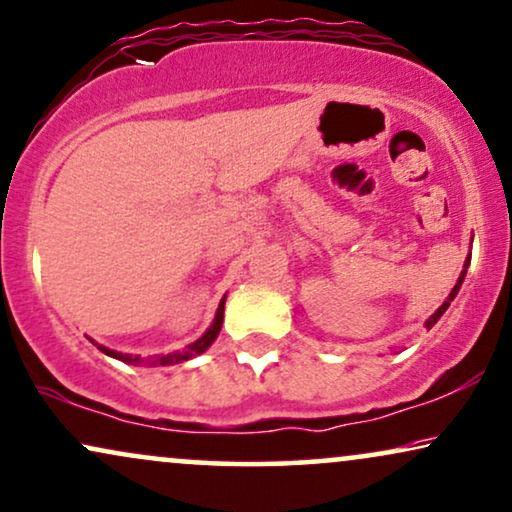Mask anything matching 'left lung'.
Masks as SVG:
<instances>
[{"instance_id": "obj_1", "label": "left lung", "mask_w": 512, "mask_h": 512, "mask_svg": "<svg viewBox=\"0 0 512 512\" xmlns=\"http://www.w3.org/2000/svg\"><path fill=\"white\" fill-rule=\"evenodd\" d=\"M468 265H470V256L466 258V263H463V270H461L459 280H456V284H454V289H451V291H449L447 301H444V303L440 305V308H437V310H435V313L428 317V322H426V327H428V329H430V327H435V322H437V320H440V317H442L444 313H447V308H449V305H451V301H454V298H456V294H459L461 284H463V280H466V272H468Z\"/></svg>"}]
</instances>
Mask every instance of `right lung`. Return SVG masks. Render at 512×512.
Masks as SVG:
<instances>
[{
  "label": "right lung",
  "instance_id": "1",
  "mask_svg": "<svg viewBox=\"0 0 512 512\" xmlns=\"http://www.w3.org/2000/svg\"><path fill=\"white\" fill-rule=\"evenodd\" d=\"M223 310H225V296L221 298V303H218V310H216V317L214 322H211V327L204 331L202 336L197 338V341H192L190 345H185L183 350H176V353H169V355H155V357H148V360H143L141 355H126V353H117V350L112 348H105V345L96 343L94 338H89L91 343L96 345L101 353H105L108 357H115V360L119 362H126V364H150V367H155V364H159V367H167V364H181L185 360H192V357L202 355L204 350H209V345L216 341L218 334H221V327H223Z\"/></svg>",
  "mask_w": 512,
  "mask_h": 512
}]
</instances>
